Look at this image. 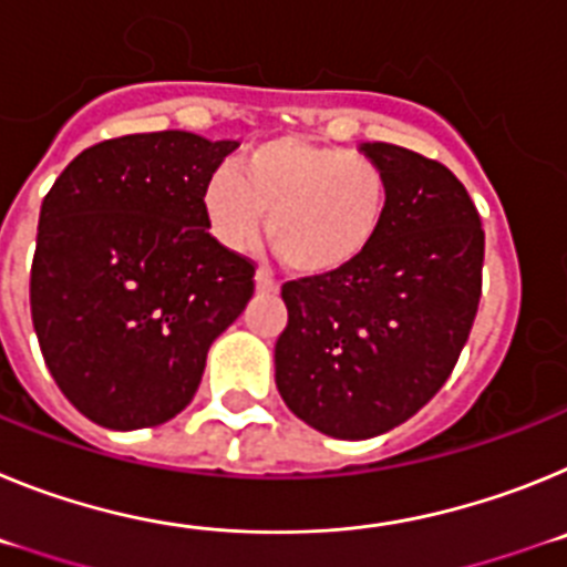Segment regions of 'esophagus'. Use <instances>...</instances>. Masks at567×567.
<instances>
[{
	"mask_svg": "<svg viewBox=\"0 0 567 567\" xmlns=\"http://www.w3.org/2000/svg\"><path fill=\"white\" fill-rule=\"evenodd\" d=\"M255 289H258V292L272 295L278 292V284H275V278L267 272V269H258V272H255Z\"/></svg>",
	"mask_w": 567,
	"mask_h": 567,
	"instance_id": "obj_1",
	"label": "esophagus"
}]
</instances>
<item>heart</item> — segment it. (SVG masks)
I'll use <instances>...</instances> for the list:
<instances>
[{"mask_svg":"<svg viewBox=\"0 0 567 567\" xmlns=\"http://www.w3.org/2000/svg\"><path fill=\"white\" fill-rule=\"evenodd\" d=\"M204 215L233 252L252 247L269 215V240L284 264L329 275L352 267L383 233L389 178L363 153L280 135L209 175Z\"/></svg>","mask_w":567,"mask_h":567,"instance_id":"1","label":"heart"}]
</instances>
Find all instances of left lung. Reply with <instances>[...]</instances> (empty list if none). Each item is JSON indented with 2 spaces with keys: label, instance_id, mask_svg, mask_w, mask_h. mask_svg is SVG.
<instances>
[{
  "label": "left lung",
  "instance_id": "left-lung-1",
  "mask_svg": "<svg viewBox=\"0 0 567 567\" xmlns=\"http://www.w3.org/2000/svg\"><path fill=\"white\" fill-rule=\"evenodd\" d=\"M389 178V215L352 267L284 284L275 343L284 403L318 432L369 440L449 380L483 292L485 233L457 175L398 144H360Z\"/></svg>",
  "mask_w": 567,
  "mask_h": 567
}]
</instances>
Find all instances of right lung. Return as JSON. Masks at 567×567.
<instances>
[{
    "label": "right lung",
    "instance_id": "obj_1",
    "mask_svg": "<svg viewBox=\"0 0 567 567\" xmlns=\"http://www.w3.org/2000/svg\"><path fill=\"white\" fill-rule=\"evenodd\" d=\"M238 142L184 130L93 144L44 195L30 315L64 398L115 432L198 392L213 340L255 292L252 260L209 235L204 187Z\"/></svg>",
    "mask_w": 567,
    "mask_h": 567
}]
</instances>
